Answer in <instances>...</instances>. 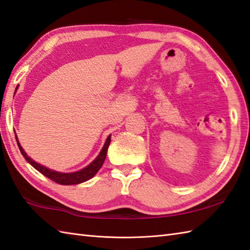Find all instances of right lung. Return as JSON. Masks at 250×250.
Returning <instances> with one entry per match:
<instances>
[{"label":"right lung","instance_id":"1","mask_svg":"<svg viewBox=\"0 0 250 250\" xmlns=\"http://www.w3.org/2000/svg\"><path fill=\"white\" fill-rule=\"evenodd\" d=\"M16 140H17V144H18V146H19L20 152L22 155H23V157L25 158L26 162L31 164L37 171H40L42 174L47 176L48 179H50L51 181L58 183V184H60V185H75V184H80V183H83V182L92 179V177L97 173L98 170L102 168V166L107 156V151H108V147L110 146V141H111V135L107 138V140H106V142H104V146L103 149L101 151V153H99L98 156L95 158V160H94L93 163H91L84 169L77 171V172H73V173H61V172L50 170L46 167H43V166L35 163L34 160L27 156L26 153L23 151V148L21 147L18 139H17V136H16Z\"/></svg>","mask_w":250,"mask_h":250}]
</instances>
